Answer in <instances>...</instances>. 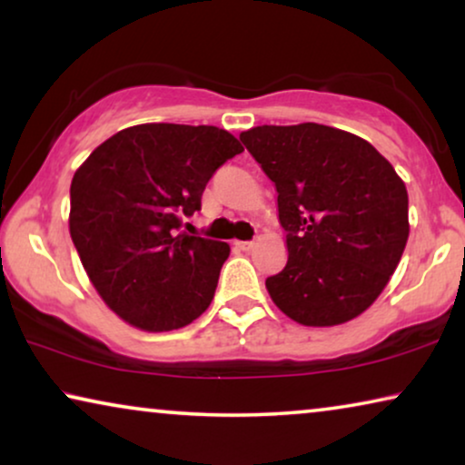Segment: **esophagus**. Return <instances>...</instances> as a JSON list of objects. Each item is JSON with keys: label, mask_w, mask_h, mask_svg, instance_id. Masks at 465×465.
<instances>
[{"label": "esophagus", "mask_w": 465, "mask_h": 465, "mask_svg": "<svg viewBox=\"0 0 465 465\" xmlns=\"http://www.w3.org/2000/svg\"><path fill=\"white\" fill-rule=\"evenodd\" d=\"M233 246L235 248H240V251H251V248H252V242L251 240H235L233 242Z\"/></svg>", "instance_id": "obj_1"}]
</instances>
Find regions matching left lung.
I'll list each match as a JSON object with an SVG mask.
<instances>
[{
  "label": "left lung",
  "mask_w": 465,
  "mask_h": 465,
  "mask_svg": "<svg viewBox=\"0 0 465 465\" xmlns=\"http://www.w3.org/2000/svg\"><path fill=\"white\" fill-rule=\"evenodd\" d=\"M240 141L278 192L289 261L265 280L286 316L335 326L362 313L409 238V195L371 143L322 124L257 126Z\"/></svg>",
  "instance_id": "left-lung-1"
}]
</instances>
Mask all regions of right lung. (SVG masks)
<instances>
[{
	"label": "right lung",
	"mask_w": 465,
	"mask_h": 465,
	"mask_svg": "<svg viewBox=\"0 0 465 465\" xmlns=\"http://www.w3.org/2000/svg\"><path fill=\"white\" fill-rule=\"evenodd\" d=\"M242 152L217 126L141 124L77 168L71 240L94 289L128 324L181 329L211 305L230 246L181 227L202 208L211 176Z\"/></svg>",
	"instance_id": "right-lung-1"
}]
</instances>
